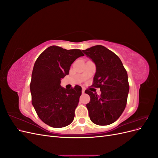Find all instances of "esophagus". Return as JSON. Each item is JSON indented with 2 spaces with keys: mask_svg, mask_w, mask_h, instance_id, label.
<instances>
[{
  "mask_svg": "<svg viewBox=\"0 0 158 158\" xmlns=\"http://www.w3.org/2000/svg\"><path fill=\"white\" fill-rule=\"evenodd\" d=\"M82 94H84V92H85V89H84V88H82Z\"/></svg>",
  "mask_w": 158,
  "mask_h": 158,
  "instance_id": "1",
  "label": "esophagus"
}]
</instances>
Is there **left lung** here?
Instances as JSON below:
<instances>
[{"mask_svg":"<svg viewBox=\"0 0 158 158\" xmlns=\"http://www.w3.org/2000/svg\"><path fill=\"white\" fill-rule=\"evenodd\" d=\"M96 66L93 86L99 88L100 96L86 89L90 102L86 104L90 120L98 125L115 122L125 109L129 84L127 70L121 59L102 45L82 50Z\"/></svg>","mask_w":158,"mask_h":158,"instance_id":"left-lung-1","label":"left lung"}]
</instances>
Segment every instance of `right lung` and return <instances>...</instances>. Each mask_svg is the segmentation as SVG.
<instances>
[{"label":"right lung","mask_w":158,"mask_h":158,"mask_svg":"<svg viewBox=\"0 0 158 158\" xmlns=\"http://www.w3.org/2000/svg\"><path fill=\"white\" fill-rule=\"evenodd\" d=\"M80 49L66 50L52 45L39 56L33 66L30 83L32 105L38 117L47 125L61 128L73 121L82 88L66 89L60 80L69 74L70 66L80 56Z\"/></svg>","instance_id":"right-lung-1"}]
</instances>
